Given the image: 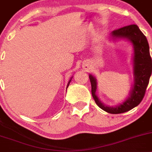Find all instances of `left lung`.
<instances>
[{
	"mask_svg": "<svg viewBox=\"0 0 152 152\" xmlns=\"http://www.w3.org/2000/svg\"><path fill=\"white\" fill-rule=\"evenodd\" d=\"M112 39H127L133 44L134 49L133 56V76L134 85L130 91V96L117 107H109L96 96L97 81L95 77L89 75L91 83V93L96 104L105 112L110 114H120L126 112L137 107L144 97L152 71V61L150 56L149 46L146 36L135 24L125 26L112 31L111 33Z\"/></svg>",
	"mask_w": 152,
	"mask_h": 152,
	"instance_id": "obj_1",
	"label": "left lung"
}]
</instances>
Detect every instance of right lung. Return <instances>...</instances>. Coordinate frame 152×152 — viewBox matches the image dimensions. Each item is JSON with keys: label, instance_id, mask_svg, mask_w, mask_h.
<instances>
[{"label": "right lung", "instance_id": "1", "mask_svg": "<svg viewBox=\"0 0 152 152\" xmlns=\"http://www.w3.org/2000/svg\"><path fill=\"white\" fill-rule=\"evenodd\" d=\"M72 78H71V79H70V80L69 81V83H68V84H67V86H66V88H68V86H69V85L70 82H71V80H72Z\"/></svg>", "mask_w": 152, "mask_h": 152}]
</instances>
